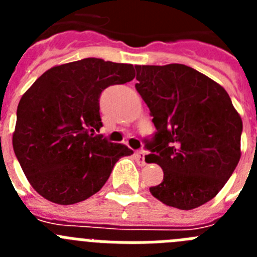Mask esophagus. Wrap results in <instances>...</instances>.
I'll return each mask as SVG.
<instances>
[{
    "mask_svg": "<svg viewBox=\"0 0 257 257\" xmlns=\"http://www.w3.org/2000/svg\"><path fill=\"white\" fill-rule=\"evenodd\" d=\"M135 157H136V161H138V163H139L140 166L145 165V152L144 151L135 152Z\"/></svg>",
    "mask_w": 257,
    "mask_h": 257,
    "instance_id": "obj_1",
    "label": "esophagus"
}]
</instances>
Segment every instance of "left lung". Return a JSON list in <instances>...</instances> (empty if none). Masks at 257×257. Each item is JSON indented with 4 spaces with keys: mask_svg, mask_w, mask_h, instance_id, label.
Returning a JSON list of instances; mask_svg holds the SVG:
<instances>
[{
    "mask_svg": "<svg viewBox=\"0 0 257 257\" xmlns=\"http://www.w3.org/2000/svg\"><path fill=\"white\" fill-rule=\"evenodd\" d=\"M135 87L157 128L145 161L163 170L152 196L193 210L222 189L240 158L242 119L224 87L184 64L136 65Z\"/></svg>",
    "mask_w": 257,
    "mask_h": 257,
    "instance_id": "obj_1",
    "label": "left lung"
}]
</instances>
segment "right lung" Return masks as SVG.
<instances>
[{"mask_svg": "<svg viewBox=\"0 0 257 257\" xmlns=\"http://www.w3.org/2000/svg\"><path fill=\"white\" fill-rule=\"evenodd\" d=\"M134 77L133 64L87 58L50 68L23 95L13 147L40 196L58 205L85 201L103 188L121 157L134 153L95 134L103 126V90Z\"/></svg>", "mask_w": 257, "mask_h": 257, "instance_id": "add662e5", "label": "right lung"}]
</instances>
